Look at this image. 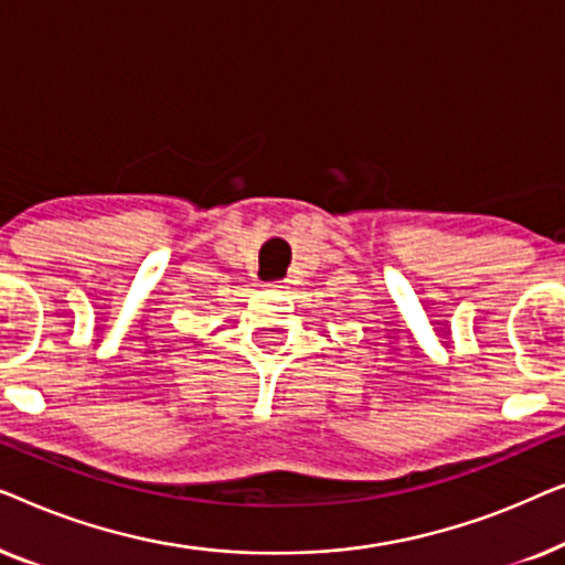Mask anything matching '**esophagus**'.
Returning <instances> with one entry per match:
<instances>
[{
    "instance_id": "esophagus-1",
    "label": "esophagus",
    "mask_w": 565,
    "mask_h": 565,
    "mask_svg": "<svg viewBox=\"0 0 565 565\" xmlns=\"http://www.w3.org/2000/svg\"><path fill=\"white\" fill-rule=\"evenodd\" d=\"M267 288H285V280H277V282H267Z\"/></svg>"
}]
</instances>
